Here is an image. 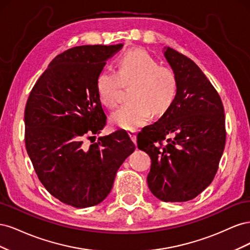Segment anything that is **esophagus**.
<instances>
[{
  "instance_id": "34e87169",
  "label": "esophagus",
  "mask_w": 250,
  "mask_h": 250,
  "mask_svg": "<svg viewBox=\"0 0 250 250\" xmlns=\"http://www.w3.org/2000/svg\"><path fill=\"white\" fill-rule=\"evenodd\" d=\"M128 134H129L131 141L135 144V145H137V132H135V131H129V132H128Z\"/></svg>"
}]
</instances>
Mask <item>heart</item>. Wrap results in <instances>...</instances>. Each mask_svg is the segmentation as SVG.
<instances>
[{"label":"heart","instance_id":"heart-1","mask_svg":"<svg viewBox=\"0 0 250 250\" xmlns=\"http://www.w3.org/2000/svg\"><path fill=\"white\" fill-rule=\"evenodd\" d=\"M123 85L132 87L129 103L112 113L111 123L125 130H134L154 115H163L175 99L177 79L174 72L158 62L146 51L137 49L125 52L118 62V73L102 71L96 87L101 103L108 108L119 103Z\"/></svg>","mask_w":250,"mask_h":250}]
</instances>
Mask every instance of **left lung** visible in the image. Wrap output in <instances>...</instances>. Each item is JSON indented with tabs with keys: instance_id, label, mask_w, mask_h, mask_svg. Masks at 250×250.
Wrapping results in <instances>:
<instances>
[{
	"instance_id": "8db88e82",
	"label": "left lung",
	"mask_w": 250,
	"mask_h": 250,
	"mask_svg": "<svg viewBox=\"0 0 250 250\" xmlns=\"http://www.w3.org/2000/svg\"><path fill=\"white\" fill-rule=\"evenodd\" d=\"M177 79L175 99L138 134V147L151 158L147 183L156 198H195L214 179L225 145L224 109L217 90L193 60L165 47Z\"/></svg>"
}]
</instances>
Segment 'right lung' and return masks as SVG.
Returning a JSON list of instances; mask_svg holds the SVG:
<instances>
[{"label":"right lung","mask_w":250,"mask_h":250,"mask_svg":"<svg viewBox=\"0 0 250 250\" xmlns=\"http://www.w3.org/2000/svg\"><path fill=\"white\" fill-rule=\"evenodd\" d=\"M122 47L64 51L50 62L26 104V149L37 176L52 196L74 208L106 198L117 171L135 149L125 130L83 145V139L100 133L106 124L96 82L106 60Z\"/></svg>","instance_id":"1"}]
</instances>
